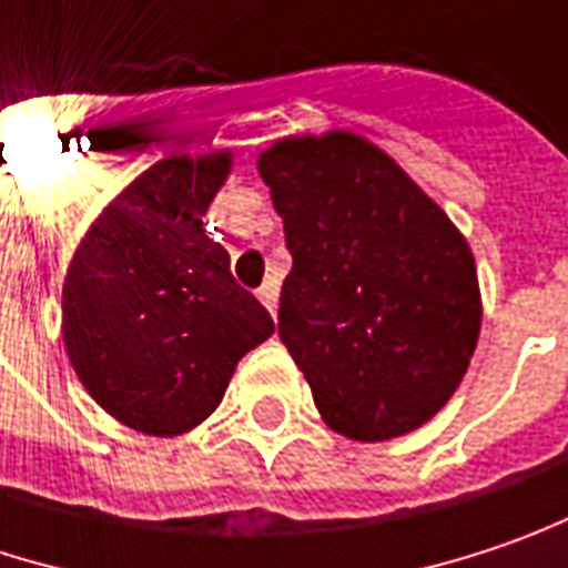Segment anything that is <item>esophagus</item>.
I'll use <instances>...</instances> for the list:
<instances>
[{"instance_id":"esophagus-1","label":"esophagus","mask_w":568,"mask_h":568,"mask_svg":"<svg viewBox=\"0 0 568 568\" xmlns=\"http://www.w3.org/2000/svg\"><path fill=\"white\" fill-rule=\"evenodd\" d=\"M277 294H281L277 281H264L262 287H258V301L271 310V316H274V310H277Z\"/></svg>"}]
</instances>
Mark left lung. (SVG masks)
Returning a JSON list of instances; mask_svg holds the SVG:
<instances>
[{
  "mask_svg": "<svg viewBox=\"0 0 568 568\" xmlns=\"http://www.w3.org/2000/svg\"><path fill=\"white\" fill-rule=\"evenodd\" d=\"M294 267L277 333L323 424L385 443L433 420L481 333L475 255L446 210L352 129L258 154Z\"/></svg>",
  "mask_w": 568,
  "mask_h": 568,
  "instance_id": "1",
  "label": "left lung"
}]
</instances>
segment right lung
I'll return each instance as SVG.
<instances>
[{
    "label": "right lung",
    "mask_w": 568,
    "mask_h": 568,
    "mask_svg": "<svg viewBox=\"0 0 568 568\" xmlns=\"http://www.w3.org/2000/svg\"><path fill=\"white\" fill-rule=\"evenodd\" d=\"M232 174V148L168 154L115 193L67 264V358L109 417L181 436L223 400L274 320L232 281L203 216Z\"/></svg>",
    "instance_id": "right-lung-1"
}]
</instances>
